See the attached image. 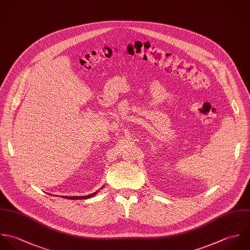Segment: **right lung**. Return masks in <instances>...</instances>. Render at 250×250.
Masks as SVG:
<instances>
[{
  "instance_id": "1",
  "label": "right lung",
  "mask_w": 250,
  "mask_h": 250,
  "mask_svg": "<svg viewBox=\"0 0 250 250\" xmlns=\"http://www.w3.org/2000/svg\"><path fill=\"white\" fill-rule=\"evenodd\" d=\"M97 194V192H95V193H93V194H90V195H87V196H73V197H65V196H62V197H64V198H67V199H71V200H76V199H87V198H90V197H93L94 195H96Z\"/></svg>"
}]
</instances>
